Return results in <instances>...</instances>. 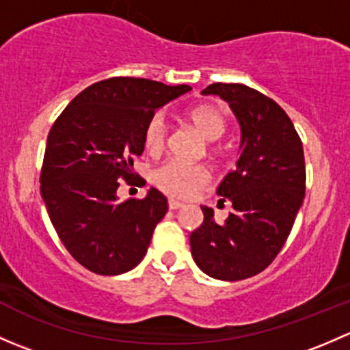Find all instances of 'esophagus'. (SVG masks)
I'll return each instance as SVG.
<instances>
[{
	"mask_svg": "<svg viewBox=\"0 0 350 350\" xmlns=\"http://www.w3.org/2000/svg\"><path fill=\"white\" fill-rule=\"evenodd\" d=\"M167 204H169V208H171V210H179V208L185 206V203H181V201H178V200H172V198L167 201Z\"/></svg>",
	"mask_w": 350,
	"mask_h": 350,
	"instance_id": "34e87169",
	"label": "esophagus"
}]
</instances>
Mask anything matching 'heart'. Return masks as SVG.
I'll list each match as a JSON object with an SVG mask.
<instances>
[{
    "label": "heart",
    "instance_id": "obj_1",
    "mask_svg": "<svg viewBox=\"0 0 350 350\" xmlns=\"http://www.w3.org/2000/svg\"><path fill=\"white\" fill-rule=\"evenodd\" d=\"M186 118L208 142L221 139L227 132V116L213 105H200L186 113ZM167 144V126L161 111L150 115L144 126V146L150 154H159ZM210 152L218 155L215 144H210ZM211 176L204 165L186 164L181 161H165L154 169L152 181L162 193L176 198H189L193 193L210 183Z\"/></svg>",
    "mask_w": 350,
    "mask_h": 350
}]
</instances>
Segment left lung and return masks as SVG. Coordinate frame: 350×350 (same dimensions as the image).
<instances>
[{"label": "left lung", "mask_w": 350, "mask_h": 350, "mask_svg": "<svg viewBox=\"0 0 350 350\" xmlns=\"http://www.w3.org/2000/svg\"><path fill=\"white\" fill-rule=\"evenodd\" d=\"M203 94H218L234 109L242 129L237 167L220 183V201H230L224 224L201 206L203 224L189 237L191 254L215 280L239 281L266 269L283 249L305 198L301 139L274 100L245 84L215 83Z\"/></svg>", "instance_id": "left-lung-1"}]
</instances>
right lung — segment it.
Wrapping results in <instances>:
<instances>
[{
    "label": "right lung",
    "mask_w": 350,
    "mask_h": 350,
    "mask_svg": "<svg viewBox=\"0 0 350 350\" xmlns=\"http://www.w3.org/2000/svg\"><path fill=\"white\" fill-rule=\"evenodd\" d=\"M189 90L142 77H109L81 91L52 125L40 193L67 252L91 273L123 274L146 256L155 225L167 213V200L150 188L142 200L120 203L118 181L137 176L133 157L144 152L150 115Z\"/></svg>",
    "instance_id": "obj_1"
}]
</instances>
